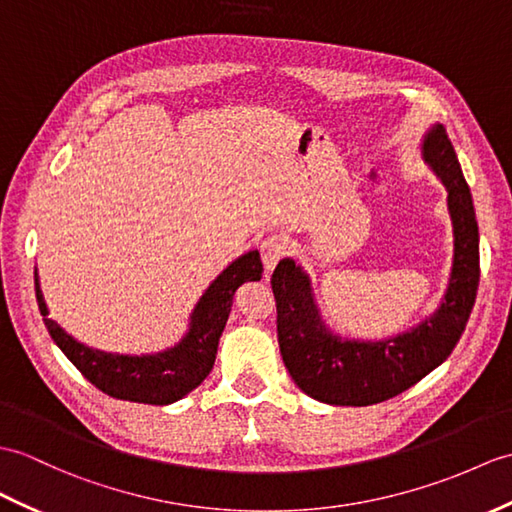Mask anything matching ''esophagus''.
<instances>
[{"label":"esophagus","instance_id":"1","mask_svg":"<svg viewBox=\"0 0 512 512\" xmlns=\"http://www.w3.org/2000/svg\"><path fill=\"white\" fill-rule=\"evenodd\" d=\"M285 248L288 246H285V240L281 235H270L264 242H261L259 253H261V261H264V268L268 272L275 270V266L283 259Z\"/></svg>","mask_w":512,"mask_h":512}]
</instances>
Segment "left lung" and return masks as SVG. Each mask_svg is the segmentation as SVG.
<instances>
[{
  "mask_svg": "<svg viewBox=\"0 0 512 512\" xmlns=\"http://www.w3.org/2000/svg\"><path fill=\"white\" fill-rule=\"evenodd\" d=\"M423 161L447 189L454 261L438 310L386 340H349L331 331L314 301L312 281L294 259L272 272L277 338L285 368L305 395L329 406H373L401 395L441 366L467 327L480 283V235L469 185L443 124L427 130Z\"/></svg>",
  "mask_w": 512,
  "mask_h": 512,
  "instance_id": "left-lung-1",
  "label": "left lung"
}]
</instances>
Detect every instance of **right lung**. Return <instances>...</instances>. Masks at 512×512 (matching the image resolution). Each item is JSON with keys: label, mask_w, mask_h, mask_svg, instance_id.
Masks as SVG:
<instances>
[{"label": "right lung", "mask_w": 512, "mask_h": 512, "mask_svg": "<svg viewBox=\"0 0 512 512\" xmlns=\"http://www.w3.org/2000/svg\"><path fill=\"white\" fill-rule=\"evenodd\" d=\"M261 272L264 266L257 251L237 257L200 296L183 340L154 355H120L87 347L47 318L50 312L43 301L37 270L34 290L52 340L95 388L122 401L168 406L205 382L216 362L218 340L229 320L235 290L246 281H259Z\"/></svg>", "instance_id": "right-lung-1"}]
</instances>
